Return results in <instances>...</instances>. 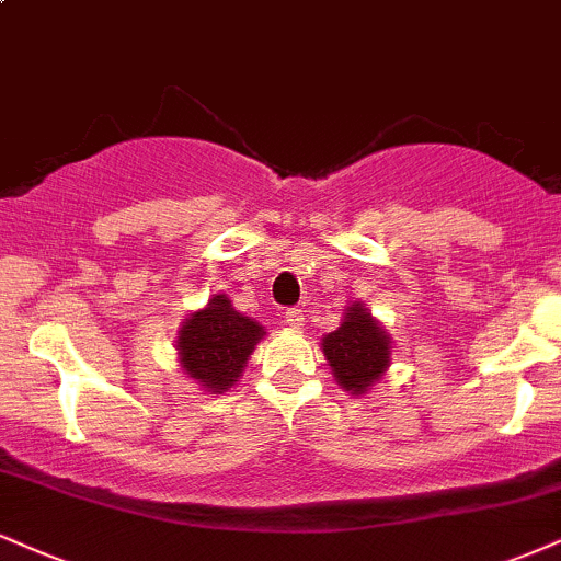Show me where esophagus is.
I'll return each mask as SVG.
<instances>
[{"instance_id":"34e87169","label":"esophagus","mask_w":561,"mask_h":561,"mask_svg":"<svg viewBox=\"0 0 561 561\" xmlns=\"http://www.w3.org/2000/svg\"><path fill=\"white\" fill-rule=\"evenodd\" d=\"M282 319H285L287 327L300 329V327H302V310H300V308H287V310H285V316H282Z\"/></svg>"}]
</instances>
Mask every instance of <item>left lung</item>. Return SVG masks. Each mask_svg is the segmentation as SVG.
Wrapping results in <instances>:
<instances>
[{"instance_id": "obj_1", "label": "left lung", "mask_w": 561, "mask_h": 561, "mask_svg": "<svg viewBox=\"0 0 561 561\" xmlns=\"http://www.w3.org/2000/svg\"><path fill=\"white\" fill-rule=\"evenodd\" d=\"M323 355L336 381L353 394H363L389 366V336L357 302L350 308L342 327L323 336Z\"/></svg>"}]
</instances>
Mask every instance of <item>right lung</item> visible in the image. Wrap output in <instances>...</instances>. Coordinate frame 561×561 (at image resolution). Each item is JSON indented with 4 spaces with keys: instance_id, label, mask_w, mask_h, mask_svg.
<instances>
[{
    "instance_id": "add662e5",
    "label": "right lung",
    "mask_w": 561,
    "mask_h": 561,
    "mask_svg": "<svg viewBox=\"0 0 561 561\" xmlns=\"http://www.w3.org/2000/svg\"><path fill=\"white\" fill-rule=\"evenodd\" d=\"M263 329L216 295L208 308L193 313L180 329V360L191 379L211 391H227L240 379Z\"/></svg>"
}]
</instances>
